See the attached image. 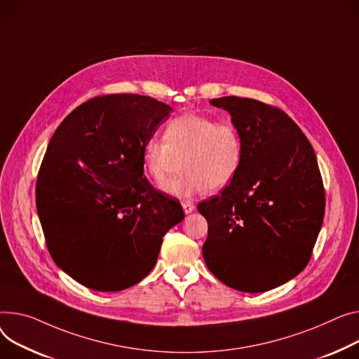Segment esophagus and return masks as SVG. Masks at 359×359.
Masks as SVG:
<instances>
[{"instance_id":"esophagus-1","label":"esophagus","mask_w":359,"mask_h":359,"mask_svg":"<svg viewBox=\"0 0 359 359\" xmlns=\"http://www.w3.org/2000/svg\"><path fill=\"white\" fill-rule=\"evenodd\" d=\"M182 206H183V210H184V213H192L195 209H196V206L190 202V201H183L182 202Z\"/></svg>"}]
</instances>
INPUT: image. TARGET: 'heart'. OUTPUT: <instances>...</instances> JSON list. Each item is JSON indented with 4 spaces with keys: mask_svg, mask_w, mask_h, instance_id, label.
Masks as SVG:
<instances>
[{
    "mask_svg": "<svg viewBox=\"0 0 359 359\" xmlns=\"http://www.w3.org/2000/svg\"><path fill=\"white\" fill-rule=\"evenodd\" d=\"M180 160L182 173L163 189L177 198H189L201 190L218 192L232 183L244 160L240 130L231 121H219L198 114H183L169 123L164 140L153 135L141 149L146 176L157 184Z\"/></svg>",
    "mask_w": 359,
    "mask_h": 359,
    "instance_id": "heart-1",
    "label": "heart"
}]
</instances>
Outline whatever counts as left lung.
Segmentation results:
<instances>
[{
    "mask_svg": "<svg viewBox=\"0 0 359 359\" xmlns=\"http://www.w3.org/2000/svg\"><path fill=\"white\" fill-rule=\"evenodd\" d=\"M210 104L231 114L244 160L219 196L198 205L209 226L203 258L229 287L267 292L302 273L312 255L325 215L318 158L281 109L240 97Z\"/></svg>",
    "mask_w": 359,
    "mask_h": 359,
    "instance_id": "1",
    "label": "left lung"
}]
</instances>
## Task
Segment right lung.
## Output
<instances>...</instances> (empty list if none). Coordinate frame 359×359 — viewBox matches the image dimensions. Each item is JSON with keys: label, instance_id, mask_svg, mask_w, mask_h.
I'll return each instance as SVG.
<instances>
[{"label": "right lung", "instance_id": "1", "mask_svg": "<svg viewBox=\"0 0 359 359\" xmlns=\"http://www.w3.org/2000/svg\"><path fill=\"white\" fill-rule=\"evenodd\" d=\"M150 97L115 93L72 111L55 131L36 184L47 248L78 283L119 292L156 266L182 205L144 177L141 149L172 114Z\"/></svg>", "mask_w": 359, "mask_h": 359}]
</instances>
